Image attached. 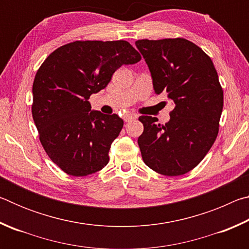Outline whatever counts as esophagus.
<instances>
[{"label":"esophagus","mask_w":249,"mask_h":249,"mask_svg":"<svg viewBox=\"0 0 249 249\" xmlns=\"http://www.w3.org/2000/svg\"><path fill=\"white\" fill-rule=\"evenodd\" d=\"M135 119H136V115H134V114H126L124 116V121L125 122H130V121H133Z\"/></svg>","instance_id":"34e87169"}]
</instances>
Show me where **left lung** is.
<instances>
[{"instance_id": "left-lung-1", "label": "left lung", "mask_w": 249, "mask_h": 249, "mask_svg": "<svg viewBox=\"0 0 249 249\" xmlns=\"http://www.w3.org/2000/svg\"><path fill=\"white\" fill-rule=\"evenodd\" d=\"M150 71L156 94L163 93L174 109L165 125L157 117L140 116L142 157L165 176L192 170L215 142L223 109V90L211 58L183 38L137 40Z\"/></svg>"}]
</instances>
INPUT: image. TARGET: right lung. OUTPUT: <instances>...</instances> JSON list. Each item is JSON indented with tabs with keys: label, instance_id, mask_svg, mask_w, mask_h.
<instances>
[{
	"label": "right lung",
	"instance_id": "obj_1",
	"mask_svg": "<svg viewBox=\"0 0 249 249\" xmlns=\"http://www.w3.org/2000/svg\"><path fill=\"white\" fill-rule=\"evenodd\" d=\"M141 59L125 40H86L61 46L40 66L33 84V119L45 151L66 174L84 177L107 165L124 122L92 111L89 98L122 65Z\"/></svg>",
	"mask_w": 249,
	"mask_h": 249
}]
</instances>
